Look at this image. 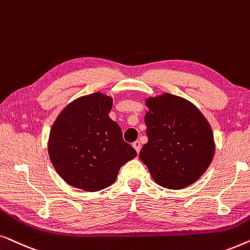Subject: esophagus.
Returning <instances> with one entry per match:
<instances>
[{
    "instance_id": "34e87169",
    "label": "esophagus",
    "mask_w": 250,
    "mask_h": 250,
    "mask_svg": "<svg viewBox=\"0 0 250 250\" xmlns=\"http://www.w3.org/2000/svg\"><path fill=\"white\" fill-rule=\"evenodd\" d=\"M132 146H134V148L136 149V151H137V153H139V151H141V147H142L141 142H139V141L134 142V143H132Z\"/></svg>"
}]
</instances>
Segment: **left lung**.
<instances>
[{"mask_svg": "<svg viewBox=\"0 0 250 250\" xmlns=\"http://www.w3.org/2000/svg\"><path fill=\"white\" fill-rule=\"evenodd\" d=\"M148 142L139 158L155 183L170 189L198 181L215 154L214 135L204 114L186 99L162 94L146 98Z\"/></svg>", "mask_w": 250, "mask_h": 250, "instance_id": "left-lung-1", "label": "left lung"}]
</instances>
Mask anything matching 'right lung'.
<instances>
[{"mask_svg": "<svg viewBox=\"0 0 250 250\" xmlns=\"http://www.w3.org/2000/svg\"><path fill=\"white\" fill-rule=\"evenodd\" d=\"M111 96H82L66 106L53 122L48 152L53 168L71 186L97 192L115 182L120 168L137 153L122 138L108 116Z\"/></svg>", "mask_w": 250, "mask_h": 250, "instance_id": "right-lung-1", "label": "right lung"}]
</instances>
